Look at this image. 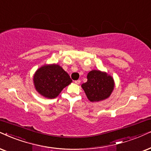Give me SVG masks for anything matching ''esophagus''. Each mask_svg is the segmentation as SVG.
Instances as JSON below:
<instances>
[{
	"label": "esophagus",
	"instance_id": "34e87169",
	"mask_svg": "<svg viewBox=\"0 0 151 151\" xmlns=\"http://www.w3.org/2000/svg\"><path fill=\"white\" fill-rule=\"evenodd\" d=\"M80 82H81V81H80V80H76V81H74V83H77V84H79Z\"/></svg>",
	"mask_w": 151,
	"mask_h": 151
}]
</instances>
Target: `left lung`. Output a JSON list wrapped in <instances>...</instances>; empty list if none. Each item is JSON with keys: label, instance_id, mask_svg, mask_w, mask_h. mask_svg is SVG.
Listing matches in <instances>:
<instances>
[{"label": "left lung", "instance_id": "8db88e82", "mask_svg": "<svg viewBox=\"0 0 151 151\" xmlns=\"http://www.w3.org/2000/svg\"><path fill=\"white\" fill-rule=\"evenodd\" d=\"M88 81L81 85L91 102H99L108 98L114 88L112 77L100 70H92L87 75Z\"/></svg>", "mask_w": 151, "mask_h": 151}]
</instances>
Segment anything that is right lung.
Returning <instances> with one entry per match:
<instances>
[{
	"mask_svg": "<svg viewBox=\"0 0 151 151\" xmlns=\"http://www.w3.org/2000/svg\"><path fill=\"white\" fill-rule=\"evenodd\" d=\"M36 91L47 98L53 99L62 90L72 83V80L60 65H45L35 72L33 77Z\"/></svg>",
	"mask_w": 151,
	"mask_h": 151,
	"instance_id": "1",
	"label": "right lung"
}]
</instances>
